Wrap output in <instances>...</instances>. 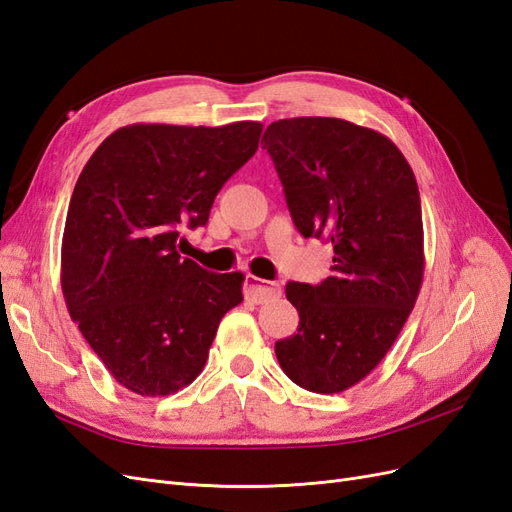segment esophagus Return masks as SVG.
<instances>
[{"mask_svg": "<svg viewBox=\"0 0 512 512\" xmlns=\"http://www.w3.org/2000/svg\"><path fill=\"white\" fill-rule=\"evenodd\" d=\"M243 292H245L247 301L260 305V303H267L275 297H280L282 288L275 282H265V280H258V277H254V275H247Z\"/></svg>", "mask_w": 512, "mask_h": 512, "instance_id": "obj_1", "label": "esophagus"}]
</instances>
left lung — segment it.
Instances as JSON below:
<instances>
[{
    "label": "left lung",
    "mask_w": 512,
    "mask_h": 512,
    "mask_svg": "<svg viewBox=\"0 0 512 512\" xmlns=\"http://www.w3.org/2000/svg\"><path fill=\"white\" fill-rule=\"evenodd\" d=\"M262 143L294 226L333 247L327 280L286 286L299 329L275 342L277 361L301 389L342 393L384 359L421 290L418 185L393 141L346 119H280Z\"/></svg>",
    "instance_id": "obj_1"
}]
</instances>
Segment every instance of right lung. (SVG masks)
I'll return each mask as SVG.
<instances>
[{
    "label": "right lung",
    "instance_id": "obj_1",
    "mask_svg": "<svg viewBox=\"0 0 512 512\" xmlns=\"http://www.w3.org/2000/svg\"><path fill=\"white\" fill-rule=\"evenodd\" d=\"M258 121L222 128L134 123L94 151L74 185L61 241L72 320L128 391L162 397L205 367L241 273H211L177 250L205 226L222 185L250 160Z\"/></svg>",
    "mask_w": 512,
    "mask_h": 512
}]
</instances>
